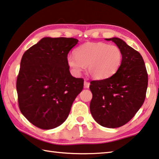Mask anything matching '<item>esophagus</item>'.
<instances>
[{
    "label": "esophagus",
    "instance_id": "34e87169",
    "mask_svg": "<svg viewBox=\"0 0 159 159\" xmlns=\"http://www.w3.org/2000/svg\"><path fill=\"white\" fill-rule=\"evenodd\" d=\"M90 86V83L86 81V80H84V88L85 89H89Z\"/></svg>",
    "mask_w": 159,
    "mask_h": 159
}]
</instances>
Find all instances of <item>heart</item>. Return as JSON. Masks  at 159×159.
I'll return each mask as SVG.
<instances>
[{
	"instance_id": "obj_1",
	"label": "heart",
	"mask_w": 159,
	"mask_h": 159,
	"mask_svg": "<svg viewBox=\"0 0 159 159\" xmlns=\"http://www.w3.org/2000/svg\"><path fill=\"white\" fill-rule=\"evenodd\" d=\"M75 56L69 54L66 61L73 74L79 75L87 66L95 79H107L115 74L122 62V52L117 45L103 42H89L77 47Z\"/></svg>"
}]
</instances>
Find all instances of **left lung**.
Here are the masks:
<instances>
[{"mask_svg":"<svg viewBox=\"0 0 159 159\" xmlns=\"http://www.w3.org/2000/svg\"><path fill=\"white\" fill-rule=\"evenodd\" d=\"M112 41L122 52L117 71L106 79L90 81L93 98L90 111L98 124L107 128L122 127L142 106L148 85V74L139 53L117 37Z\"/></svg>","mask_w":159,"mask_h":159,"instance_id":"1","label":"left lung"}]
</instances>
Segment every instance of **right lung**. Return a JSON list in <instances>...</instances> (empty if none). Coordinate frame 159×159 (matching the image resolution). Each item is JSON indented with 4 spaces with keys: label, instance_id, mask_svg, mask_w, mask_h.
I'll use <instances>...</instances> for the list:
<instances>
[{
    "label": "right lung",
    "instance_id": "1",
    "mask_svg": "<svg viewBox=\"0 0 159 159\" xmlns=\"http://www.w3.org/2000/svg\"><path fill=\"white\" fill-rule=\"evenodd\" d=\"M79 40L44 37L24 53L17 79L20 110L42 129L61 125L69 115L75 98L82 91L84 79L69 71L68 54Z\"/></svg>",
    "mask_w": 159,
    "mask_h": 159
}]
</instances>
